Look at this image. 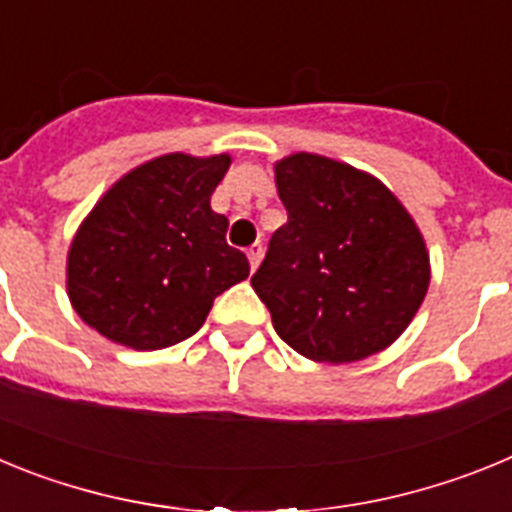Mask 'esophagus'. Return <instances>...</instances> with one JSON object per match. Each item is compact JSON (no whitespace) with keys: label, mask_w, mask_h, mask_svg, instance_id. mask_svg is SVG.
Here are the masks:
<instances>
[{"label":"esophagus","mask_w":512,"mask_h":512,"mask_svg":"<svg viewBox=\"0 0 512 512\" xmlns=\"http://www.w3.org/2000/svg\"><path fill=\"white\" fill-rule=\"evenodd\" d=\"M246 253H248V261H251V269H256V266L261 264V256H264V246H261V243H253Z\"/></svg>","instance_id":"34e87169"}]
</instances>
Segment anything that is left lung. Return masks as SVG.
I'll list each match as a JSON object with an SVG mask.
<instances>
[{
  "label": "left lung",
  "instance_id": "left-lung-1",
  "mask_svg": "<svg viewBox=\"0 0 512 512\" xmlns=\"http://www.w3.org/2000/svg\"><path fill=\"white\" fill-rule=\"evenodd\" d=\"M289 220L251 287L284 343L310 361L351 364L397 341L431 284L425 238L377 176L318 153L274 164Z\"/></svg>",
  "mask_w": 512,
  "mask_h": 512
}]
</instances>
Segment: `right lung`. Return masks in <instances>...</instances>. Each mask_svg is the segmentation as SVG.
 Listing matches in <instances>:
<instances>
[{"instance_id":"obj_1","label":"right lung","mask_w":512,"mask_h":512,"mask_svg":"<svg viewBox=\"0 0 512 512\" xmlns=\"http://www.w3.org/2000/svg\"><path fill=\"white\" fill-rule=\"evenodd\" d=\"M228 153H166L122 174L71 238L66 295L104 338L158 351L202 328L212 302L248 277L210 207Z\"/></svg>"}]
</instances>
